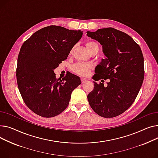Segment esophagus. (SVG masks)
I'll return each mask as SVG.
<instances>
[{
    "label": "esophagus",
    "instance_id": "obj_1",
    "mask_svg": "<svg viewBox=\"0 0 158 158\" xmlns=\"http://www.w3.org/2000/svg\"><path fill=\"white\" fill-rule=\"evenodd\" d=\"M81 83H85L87 81V79L84 78H81Z\"/></svg>",
    "mask_w": 158,
    "mask_h": 158
}]
</instances>
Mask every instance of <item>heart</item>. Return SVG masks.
<instances>
[{
  "label": "heart",
  "instance_id": "heart-1",
  "mask_svg": "<svg viewBox=\"0 0 158 158\" xmlns=\"http://www.w3.org/2000/svg\"><path fill=\"white\" fill-rule=\"evenodd\" d=\"M85 45L90 53L94 49H98V45L94 41H87ZM90 68H91V66L89 64L78 63L74 65V66L72 67V70L77 74H78V75H82V76H86L88 75Z\"/></svg>",
  "mask_w": 158,
  "mask_h": 158
}]
</instances>
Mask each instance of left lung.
<instances>
[{"label":"left lung","instance_id":"1","mask_svg":"<svg viewBox=\"0 0 158 158\" xmlns=\"http://www.w3.org/2000/svg\"><path fill=\"white\" fill-rule=\"evenodd\" d=\"M87 35L102 45L106 56L96 67L92 78L95 81L110 80L106 87L94 81V88L87 96L89 103L101 117L118 116L133 103L142 85V52L131 36L114 28L87 31Z\"/></svg>","mask_w":158,"mask_h":158}]
</instances>
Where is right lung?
Listing matches in <instances>:
<instances>
[{
    "mask_svg": "<svg viewBox=\"0 0 158 158\" xmlns=\"http://www.w3.org/2000/svg\"><path fill=\"white\" fill-rule=\"evenodd\" d=\"M83 32L60 26L46 27L34 33L22 46L18 57L16 80L26 105L43 117L60 114L69 103L80 78L68 73L62 80L53 70L67 59Z\"/></svg>",
    "mask_w": 158,
    "mask_h": 158,
    "instance_id": "right-lung-1",
    "label": "right lung"
}]
</instances>
